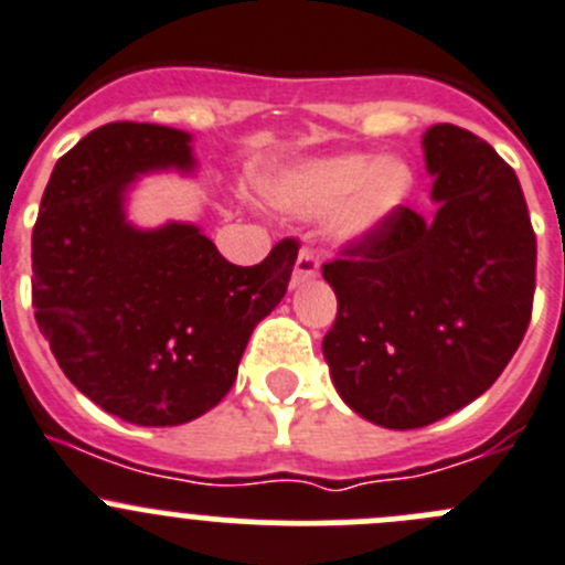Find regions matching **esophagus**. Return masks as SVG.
Masks as SVG:
<instances>
[{"label":"esophagus","instance_id":"34e87169","mask_svg":"<svg viewBox=\"0 0 565 565\" xmlns=\"http://www.w3.org/2000/svg\"><path fill=\"white\" fill-rule=\"evenodd\" d=\"M319 274V257H316L313 249L305 246L297 257V266H294V286H302L308 279H313Z\"/></svg>","mask_w":565,"mask_h":565}]
</instances>
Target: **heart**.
Listing matches in <instances>:
<instances>
[{"label": "heart", "mask_w": 565, "mask_h": 565, "mask_svg": "<svg viewBox=\"0 0 565 565\" xmlns=\"http://www.w3.org/2000/svg\"><path fill=\"white\" fill-rule=\"evenodd\" d=\"M413 185L411 169L402 160H377L372 154H335L305 166L288 180L282 199L302 216L338 211V233L343 238L366 235L388 222Z\"/></svg>", "instance_id": "obj_1"}]
</instances>
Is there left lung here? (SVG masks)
<instances>
[{"mask_svg": "<svg viewBox=\"0 0 565 565\" xmlns=\"http://www.w3.org/2000/svg\"><path fill=\"white\" fill-rule=\"evenodd\" d=\"M433 216L402 205L321 274L338 299L324 358L369 422L416 429L486 394L530 327L535 233L519 177L455 125L424 132Z\"/></svg>", "mask_w": 565, "mask_h": 565, "instance_id": "left-lung-1", "label": "left lung"}]
</instances>
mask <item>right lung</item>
Listing matches in <instances>:
<instances>
[{
    "instance_id": "obj_1",
    "label": "right lung",
    "mask_w": 565,
    "mask_h": 565,
    "mask_svg": "<svg viewBox=\"0 0 565 565\" xmlns=\"http://www.w3.org/2000/svg\"><path fill=\"white\" fill-rule=\"evenodd\" d=\"M158 169H193L188 132L113 121L57 160L32 227V308L90 402L177 427L233 388L252 330L286 297L299 241L235 266L193 224L132 227L125 191Z\"/></svg>"
}]
</instances>
